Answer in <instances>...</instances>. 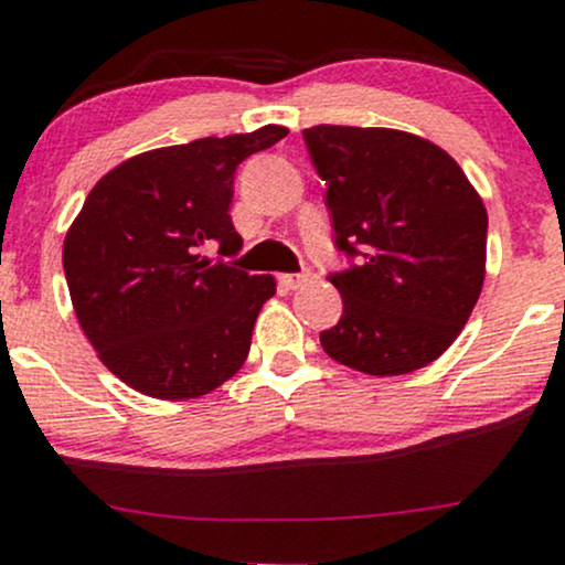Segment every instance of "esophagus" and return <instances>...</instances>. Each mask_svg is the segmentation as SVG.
I'll use <instances>...</instances> for the list:
<instances>
[{
	"instance_id": "34e87169",
	"label": "esophagus",
	"mask_w": 565,
	"mask_h": 565,
	"mask_svg": "<svg viewBox=\"0 0 565 565\" xmlns=\"http://www.w3.org/2000/svg\"><path fill=\"white\" fill-rule=\"evenodd\" d=\"M278 281H281V287H287V289H300L311 281V273H284Z\"/></svg>"
}]
</instances>
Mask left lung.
Instances as JSON below:
<instances>
[{
	"label": "left lung",
	"mask_w": 565,
	"mask_h": 565,
	"mask_svg": "<svg viewBox=\"0 0 565 565\" xmlns=\"http://www.w3.org/2000/svg\"><path fill=\"white\" fill-rule=\"evenodd\" d=\"M327 182L338 246L362 259L334 273L343 316L321 332L334 362L392 377L443 356L486 281L488 212L461 166L396 128L302 131Z\"/></svg>",
	"instance_id": "left-lung-1"
}]
</instances>
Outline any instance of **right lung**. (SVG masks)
<instances>
[{
  "label": "right lung",
  "mask_w": 565,
  "mask_h": 565,
  "mask_svg": "<svg viewBox=\"0 0 565 565\" xmlns=\"http://www.w3.org/2000/svg\"><path fill=\"white\" fill-rule=\"evenodd\" d=\"M289 134L195 139L104 173L64 238V273L85 338L111 375L154 399H198L244 367L276 278L214 265L206 241L238 249L231 222L241 160Z\"/></svg>",
  "instance_id": "right-lung-1"
}]
</instances>
